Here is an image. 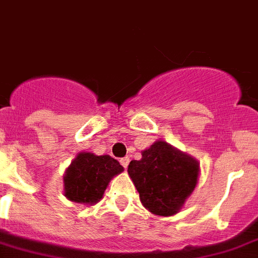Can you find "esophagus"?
Returning <instances> with one entry per match:
<instances>
[{"label":"esophagus","instance_id":"1","mask_svg":"<svg viewBox=\"0 0 258 258\" xmlns=\"http://www.w3.org/2000/svg\"><path fill=\"white\" fill-rule=\"evenodd\" d=\"M120 164L123 165V168H127L130 164V159L128 157H123V159H120Z\"/></svg>","mask_w":258,"mask_h":258}]
</instances>
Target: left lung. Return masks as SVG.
<instances>
[{
  "mask_svg": "<svg viewBox=\"0 0 258 258\" xmlns=\"http://www.w3.org/2000/svg\"><path fill=\"white\" fill-rule=\"evenodd\" d=\"M127 172L149 213L172 216L179 213L196 189L201 168L192 156L156 140L143 149L142 159L130 162Z\"/></svg>",
  "mask_w": 258,
  "mask_h": 258,
  "instance_id": "left-lung-1",
  "label": "left lung"
}]
</instances>
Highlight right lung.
Returning <instances> with one entry per match:
<instances>
[{
    "label": "right lung",
    "instance_id": "obj_1",
    "mask_svg": "<svg viewBox=\"0 0 258 258\" xmlns=\"http://www.w3.org/2000/svg\"><path fill=\"white\" fill-rule=\"evenodd\" d=\"M124 170L109 155L79 152L62 176L64 196L76 203L92 206L98 203L110 181Z\"/></svg>",
    "mask_w": 258,
    "mask_h": 258
}]
</instances>
